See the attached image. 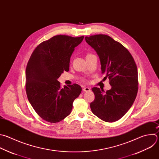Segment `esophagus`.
<instances>
[{
  "mask_svg": "<svg viewBox=\"0 0 159 159\" xmlns=\"http://www.w3.org/2000/svg\"><path fill=\"white\" fill-rule=\"evenodd\" d=\"M83 90H84V92H89V91L90 90V89L89 88V87H84V88L83 89Z\"/></svg>",
  "mask_w": 159,
  "mask_h": 159,
  "instance_id": "esophagus-1",
  "label": "esophagus"
}]
</instances>
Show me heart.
Listing matches in <instances>:
<instances>
[{"label":"heart","mask_w":159,"mask_h":159,"mask_svg":"<svg viewBox=\"0 0 159 159\" xmlns=\"http://www.w3.org/2000/svg\"><path fill=\"white\" fill-rule=\"evenodd\" d=\"M93 54H87V55H86V58L87 57H89V56H92Z\"/></svg>","instance_id":"heart-1"}]
</instances>
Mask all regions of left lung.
<instances>
[{"instance_id":"1","label":"left lung","mask_w":159,"mask_h":159,"mask_svg":"<svg viewBox=\"0 0 159 159\" xmlns=\"http://www.w3.org/2000/svg\"><path fill=\"white\" fill-rule=\"evenodd\" d=\"M97 53L102 74L109 78L111 90L93 87L95 99L90 103L92 113L101 120L113 122L120 119L134 103L138 92V72L129 51L120 43L105 34L85 37Z\"/></svg>"}]
</instances>
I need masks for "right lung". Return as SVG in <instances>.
Masks as SVG:
<instances>
[{"label": "right lung", "instance_id": "add662e5", "mask_svg": "<svg viewBox=\"0 0 159 159\" xmlns=\"http://www.w3.org/2000/svg\"><path fill=\"white\" fill-rule=\"evenodd\" d=\"M84 36L57 35L39 44L25 70L27 96L36 113L44 120L57 123L71 112L74 100L82 91L77 84L61 86L57 79L69 70L70 59Z\"/></svg>", "mask_w": 159, "mask_h": 159}]
</instances>
